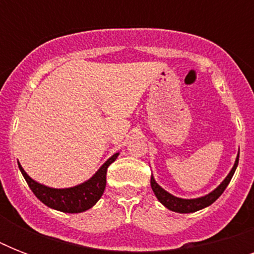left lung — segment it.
<instances>
[{
  "instance_id": "obj_1",
  "label": "left lung",
  "mask_w": 254,
  "mask_h": 254,
  "mask_svg": "<svg viewBox=\"0 0 254 254\" xmlns=\"http://www.w3.org/2000/svg\"><path fill=\"white\" fill-rule=\"evenodd\" d=\"M239 165V155H237L236 162L233 165L232 170H231V173L227 175L224 181L221 182V185L215 189L212 192H209L208 195H205V196L201 197H196V199H181V197H177L169 193L167 191L161 187V186L154 181V178L151 175L150 179V185L151 189L154 191L155 196L158 199L161 203H162L166 208H169L170 211H174V212H179V213H190V212H195V211H199L201 208H205V207H208L213 203V201L216 200L217 197L220 196L221 193L224 192V190L227 189V186L229 185V182L232 179L233 174L236 171V167Z\"/></svg>"
}]
</instances>
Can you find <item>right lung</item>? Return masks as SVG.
Segmentation results:
<instances>
[{
	"label": "right lung",
	"instance_id": "obj_1",
	"mask_svg": "<svg viewBox=\"0 0 254 254\" xmlns=\"http://www.w3.org/2000/svg\"><path fill=\"white\" fill-rule=\"evenodd\" d=\"M119 153H116L100 167L99 171L87 182L69 189H51L33 181L18 163L22 175L27 185L39 200L50 208L58 209L62 212L79 213L92 208L104 193L107 185V170L112 162H115Z\"/></svg>",
	"mask_w": 254,
	"mask_h": 254
}]
</instances>
